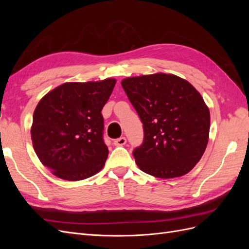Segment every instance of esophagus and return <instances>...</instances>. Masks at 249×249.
Returning <instances> with one entry per match:
<instances>
[{"label":"esophagus","instance_id":"esophagus-1","mask_svg":"<svg viewBox=\"0 0 249 249\" xmlns=\"http://www.w3.org/2000/svg\"><path fill=\"white\" fill-rule=\"evenodd\" d=\"M113 143H114L115 146H123L126 143V139L124 137H120L118 139H115Z\"/></svg>","mask_w":249,"mask_h":249}]
</instances>
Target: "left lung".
<instances>
[{"label": "left lung", "instance_id": "obj_1", "mask_svg": "<svg viewBox=\"0 0 249 249\" xmlns=\"http://www.w3.org/2000/svg\"><path fill=\"white\" fill-rule=\"evenodd\" d=\"M122 86L143 124L144 139L133 156L156 178L182 177L198 163L210 132V111L189 82L170 73L131 77Z\"/></svg>", "mask_w": 249, "mask_h": 249}]
</instances>
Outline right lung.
<instances>
[{"label":"right lung","mask_w":249,"mask_h":249,"mask_svg":"<svg viewBox=\"0 0 249 249\" xmlns=\"http://www.w3.org/2000/svg\"><path fill=\"white\" fill-rule=\"evenodd\" d=\"M115 84V79L64 83L39 101L31 139L38 159L53 175L81 180L104 167L109 150L101 112Z\"/></svg>","instance_id":"add662e5"}]
</instances>
